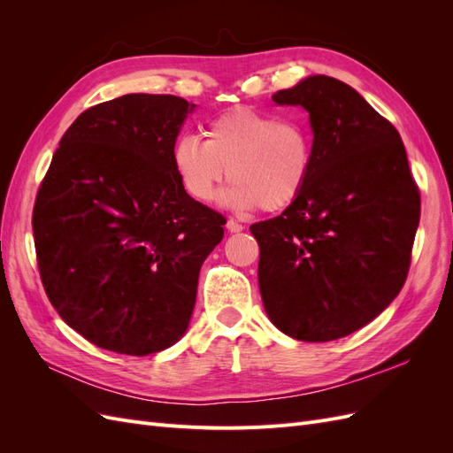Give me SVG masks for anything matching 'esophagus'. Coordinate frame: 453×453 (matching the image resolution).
Instances as JSON below:
<instances>
[{"instance_id": "1", "label": "esophagus", "mask_w": 453, "mask_h": 453, "mask_svg": "<svg viewBox=\"0 0 453 453\" xmlns=\"http://www.w3.org/2000/svg\"><path fill=\"white\" fill-rule=\"evenodd\" d=\"M226 228H228V232H242L243 230V225H240L236 219H228L226 221Z\"/></svg>"}]
</instances>
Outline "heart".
I'll use <instances>...</instances> for the list:
<instances>
[{
	"label": "heart",
	"mask_w": 453,
	"mask_h": 453,
	"mask_svg": "<svg viewBox=\"0 0 453 453\" xmlns=\"http://www.w3.org/2000/svg\"><path fill=\"white\" fill-rule=\"evenodd\" d=\"M173 166L187 195L198 202L215 198L228 170V205L280 211L310 181L313 134L303 120L238 105L210 120L205 140L181 135L173 147Z\"/></svg>",
	"instance_id": "heart-1"
}]
</instances>
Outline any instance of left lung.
I'll return each mask as SVG.
<instances>
[{"label":"left lung","instance_id":"left-lung-1","mask_svg":"<svg viewBox=\"0 0 453 453\" xmlns=\"http://www.w3.org/2000/svg\"><path fill=\"white\" fill-rule=\"evenodd\" d=\"M272 100L310 113L313 170L289 208L250 226L260 296L287 336L331 342L359 331L401 293L419 188L399 132L349 85L313 75Z\"/></svg>","mask_w":453,"mask_h":453}]
</instances>
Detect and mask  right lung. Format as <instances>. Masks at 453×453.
I'll return each instance as SVG.
<instances>
[{"mask_svg": "<svg viewBox=\"0 0 453 453\" xmlns=\"http://www.w3.org/2000/svg\"><path fill=\"white\" fill-rule=\"evenodd\" d=\"M195 109L127 94L65 130L39 185L32 226L41 283L73 331L102 349L149 355L180 340L202 263L226 219L187 195L173 147Z\"/></svg>", "mask_w": 453, "mask_h": 453, "instance_id": "1", "label": "right lung"}]
</instances>
